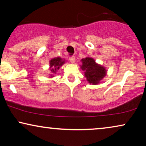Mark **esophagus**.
I'll use <instances>...</instances> for the list:
<instances>
[{
  "mask_svg": "<svg viewBox=\"0 0 146 146\" xmlns=\"http://www.w3.org/2000/svg\"><path fill=\"white\" fill-rule=\"evenodd\" d=\"M69 60H70L71 64H74L75 62V56H71V57L69 58Z\"/></svg>",
  "mask_w": 146,
  "mask_h": 146,
  "instance_id": "34e87169",
  "label": "esophagus"
}]
</instances>
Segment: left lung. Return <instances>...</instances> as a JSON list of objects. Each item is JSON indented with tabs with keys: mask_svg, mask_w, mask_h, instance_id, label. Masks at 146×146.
<instances>
[{
	"mask_svg": "<svg viewBox=\"0 0 146 146\" xmlns=\"http://www.w3.org/2000/svg\"><path fill=\"white\" fill-rule=\"evenodd\" d=\"M80 68L84 71V77L90 84H98L106 77L107 70L106 67L97 64L94 59L86 57L80 60Z\"/></svg>",
	"mask_w": 146,
	"mask_h": 146,
	"instance_id": "obj_1",
	"label": "left lung"
}]
</instances>
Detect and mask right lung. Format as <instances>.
<instances>
[{
	"label": "right lung",
	"mask_w": 146,
	"mask_h": 146,
	"mask_svg": "<svg viewBox=\"0 0 146 146\" xmlns=\"http://www.w3.org/2000/svg\"><path fill=\"white\" fill-rule=\"evenodd\" d=\"M66 63V60L62 59V58L57 57L52 58V60H50V74L49 77L52 78L54 75L56 73L58 69H60V67H62Z\"/></svg>",
	"instance_id": "right-lung-1"
}]
</instances>
